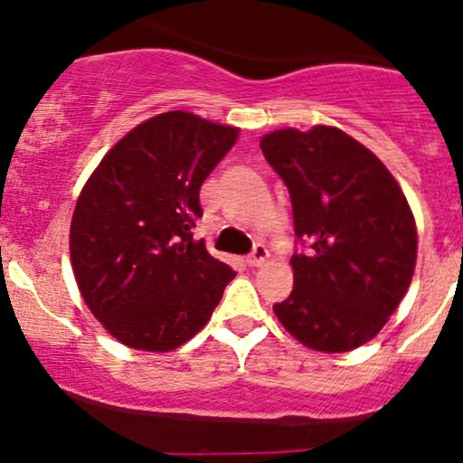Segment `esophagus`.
<instances>
[{"label": "esophagus", "instance_id": "obj_1", "mask_svg": "<svg viewBox=\"0 0 463 463\" xmlns=\"http://www.w3.org/2000/svg\"><path fill=\"white\" fill-rule=\"evenodd\" d=\"M268 257H269L268 248H265L263 243H257L252 252L246 257V263L250 265V268H259V265H263L265 261H268Z\"/></svg>", "mask_w": 463, "mask_h": 463}]
</instances>
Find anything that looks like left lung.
<instances>
[{
    "mask_svg": "<svg viewBox=\"0 0 463 463\" xmlns=\"http://www.w3.org/2000/svg\"><path fill=\"white\" fill-rule=\"evenodd\" d=\"M283 178L302 250L294 289L274 305L280 324L320 353L370 342L401 305L416 268L418 232L387 167L331 126L276 130L261 139Z\"/></svg>",
    "mask_w": 463,
    "mask_h": 463,
    "instance_id": "obj_1",
    "label": "left lung"
}]
</instances>
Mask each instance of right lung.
Masks as SVG:
<instances>
[{"label":"right lung","mask_w":463,"mask_h":463,"mask_svg":"<svg viewBox=\"0 0 463 463\" xmlns=\"http://www.w3.org/2000/svg\"><path fill=\"white\" fill-rule=\"evenodd\" d=\"M239 130L169 110L102 158L73 211L80 294L126 346L167 353L209 322L235 272L195 241L200 187Z\"/></svg>","instance_id":"add662e5"}]
</instances>
